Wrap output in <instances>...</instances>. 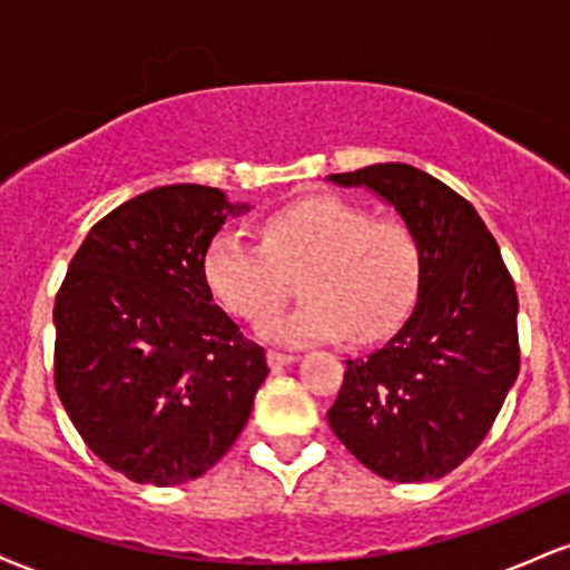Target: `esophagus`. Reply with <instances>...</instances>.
Here are the masks:
<instances>
[{"instance_id": "obj_1", "label": "esophagus", "mask_w": 570, "mask_h": 570, "mask_svg": "<svg viewBox=\"0 0 570 570\" xmlns=\"http://www.w3.org/2000/svg\"><path fill=\"white\" fill-rule=\"evenodd\" d=\"M294 353H284V351H267V364H271V367H284V364H292L294 362Z\"/></svg>"}]
</instances>
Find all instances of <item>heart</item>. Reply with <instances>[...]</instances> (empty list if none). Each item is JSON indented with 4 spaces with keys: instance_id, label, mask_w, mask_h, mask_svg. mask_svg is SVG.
<instances>
[{
    "instance_id": "obj_1",
    "label": "heart",
    "mask_w": 570,
    "mask_h": 570,
    "mask_svg": "<svg viewBox=\"0 0 570 570\" xmlns=\"http://www.w3.org/2000/svg\"><path fill=\"white\" fill-rule=\"evenodd\" d=\"M299 272L305 303L265 322L267 337L372 343L396 332L415 307L423 246L404 222L375 219L335 195H311L265 217L263 240L225 230L203 257L208 289L246 322L273 316Z\"/></svg>"
}]
</instances>
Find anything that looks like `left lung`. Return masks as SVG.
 <instances>
[{
    "label": "left lung",
    "mask_w": 570,
    "mask_h": 570,
    "mask_svg": "<svg viewBox=\"0 0 570 570\" xmlns=\"http://www.w3.org/2000/svg\"><path fill=\"white\" fill-rule=\"evenodd\" d=\"M330 179L375 189L402 214L423 246V284L407 324L345 362L326 417L385 480H440L480 448L520 372L512 273L472 203L421 168L377 163Z\"/></svg>",
    "instance_id": "left-lung-1"
}]
</instances>
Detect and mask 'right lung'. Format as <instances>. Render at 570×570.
Here are the masks:
<instances>
[{"label": "right lung", "mask_w": 570, "mask_h": 570, "mask_svg": "<svg viewBox=\"0 0 570 570\" xmlns=\"http://www.w3.org/2000/svg\"><path fill=\"white\" fill-rule=\"evenodd\" d=\"M246 206L206 185L136 195L98 219L56 294L53 381L94 453L139 485H181L244 431L263 345L212 303L203 257Z\"/></svg>", "instance_id": "add662e5"}]
</instances>
